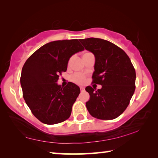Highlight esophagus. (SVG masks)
Masks as SVG:
<instances>
[{"mask_svg": "<svg viewBox=\"0 0 158 158\" xmlns=\"http://www.w3.org/2000/svg\"><path fill=\"white\" fill-rule=\"evenodd\" d=\"M80 90H81V91H84L85 89L84 87H80Z\"/></svg>", "mask_w": 158, "mask_h": 158, "instance_id": "obj_1", "label": "esophagus"}]
</instances>
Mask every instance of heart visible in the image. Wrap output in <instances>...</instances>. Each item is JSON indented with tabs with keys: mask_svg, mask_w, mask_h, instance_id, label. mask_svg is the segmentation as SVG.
I'll use <instances>...</instances> for the list:
<instances>
[{
	"mask_svg": "<svg viewBox=\"0 0 158 158\" xmlns=\"http://www.w3.org/2000/svg\"><path fill=\"white\" fill-rule=\"evenodd\" d=\"M88 53H85L84 55L88 54ZM73 60V56L69 58V59L68 60V67H69L71 65ZM70 79L72 81L75 83L77 84H84L85 82V81H86V75L83 73H77L73 74V75L70 77Z\"/></svg>",
	"mask_w": 158,
	"mask_h": 158,
	"instance_id": "obj_1",
	"label": "heart"
}]
</instances>
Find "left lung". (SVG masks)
<instances>
[{
    "instance_id": "obj_1",
    "label": "left lung",
    "mask_w": 158,
    "mask_h": 158,
    "mask_svg": "<svg viewBox=\"0 0 158 158\" xmlns=\"http://www.w3.org/2000/svg\"><path fill=\"white\" fill-rule=\"evenodd\" d=\"M79 41L95 56L92 84L102 85L98 90L90 85L85 88L90 95L85 103L88 111L98 119L116 118L126 109L135 93V68L127 53L110 42L95 37Z\"/></svg>"
}]
</instances>
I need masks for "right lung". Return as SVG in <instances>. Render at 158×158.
I'll list each match as a JSON object with an SVG mask.
<instances>
[{"label":"right lung","mask_w":158,"mask_h":158,"mask_svg":"<svg viewBox=\"0 0 158 158\" xmlns=\"http://www.w3.org/2000/svg\"><path fill=\"white\" fill-rule=\"evenodd\" d=\"M84 49L77 39L53 41L35 51L23 66L20 78L26 105L40 121L53 125L66 121L80 93L78 85L57 84L72 56Z\"/></svg>","instance_id":"1"}]
</instances>
